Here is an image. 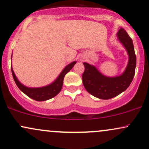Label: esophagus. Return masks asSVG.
Instances as JSON below:
<instances>
[{
    "mask_svg": "<svg viewBox=\"0 0 149 149\" xmlns=\"http://www.w3.org/2000/svg\"><path fill=\"white\" fill-rule=\"evenodd\" d=\"M80 61H84V57H80Z\"/></svg>",
    "mask_w": 149,
    "mask_h": 149,
    "instance_id": "34e87169",
    "label": "esophagus"
}]
</instances>
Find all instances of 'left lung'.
<instances>
[{"mask_svg":"<svg viewBox=\"0 0 149 149\" xmlns=\"http://www.w3.org/2000/svg\"><path fill=\"white\" fill-rule=\"evenodd\" d=\"M119 41L127 50L129 60L123 74L116 77H107L101 73L93 65L84 62L83 83L89 93L101 100H109L126 90L131 84L135 74L136 59L132 40L124 29L117 33Z\"/></svg>","mask_w":149,"mask_h":149,"instance_id":"8db88e82","label":"left lung"}]
</instances>
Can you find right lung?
<instances>
[{"instance_id": "right-lung-1", "label": "right lung", "mask_w": 149, "mask_h": 149, "mask_svg": "<svg viewBox=\"0 0 149 149\" xmlns=\"http://www.w3.org/2000/svg\"><path fill=\"white\" fill-rule=\"evenodd\" d=\"M12 59V57H11ZM76 64V61H73L71 64H68L66 67L63 69L59 76L57 77V79L54 80L53 83H51L47 86L41 87V88H29V87L25 86L22 85L19 81L16 76H15L14 71L13 70L11 64V70L12 73H13V78L17 85V87L23 92L26 95H27L30 98L33 100L38 101V102H42V101H46L52 99V97H55L56 95L59 93L61 91V88L63 85V82H64V78L65 75L73 67L75 64Z\"/></svg>"}]
</instances>
